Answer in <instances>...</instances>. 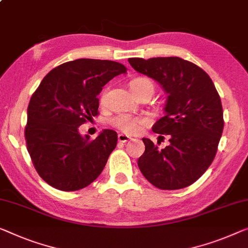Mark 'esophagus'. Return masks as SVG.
<instances>
[{
	"instance_id": "34e87169",
	"label": "esophagus",
	"mask_w": 248,
	"mask_h": 248,
	"mask_svg": "<svg viewBox=\"0 0 248 248\" xmlns=\"http://www.w3.org/2000/svg\"><path fill=\"white\" fill-rule=\"evenodd\" d=\"M132 138L131 137H129L127 135H124V134H119L118 135V140H119V142H127L129 140H131Z\"/></svg>"
}]
</instances>
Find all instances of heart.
Wrapping results in <instances>:
<instances>
[{"label": "heart", "mask_w": 248, "mask_h": 248, "mask_svg": "<svg viewBox=\"0 0 248 248\" xmlns=\"http://www.w3.org/2000/svg\"><path fill=\"white\" fill-rule=\"evenodd\" d=\"M130 89L135 94H138L140 91L145 89H151L154 91V83L150 79L146 77H138L130 81ZM107 95H108V89H105L100 94V102L105 103ZM110 125L116 128L117 130L124 132L125 135H136L141 130L142 125L146 124V119L139 116H132L129 113H119L112 117L109 120Z\"/></svg>", "instance_id": "b5f03b06"}]
</instances>
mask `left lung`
Returning <instances> with one entry per match:
<instances>
[{"label":"left lung","instance_id":"left-lung-1","mask_svg":"<svg viewBox=\"0 0 248 248\" xmlns=\"http://www.w3.org/2000/svg\"><path fill=\"white\" fill-rule=\"evenodd\" d=\"M136 71L159 82L168 97L165 116L153 131L168 135L170 145L159 149L143 138L145 153L138 167L145 178L162 190L190 186L212 164L224 129L220 97L209 76L178 57L131 58Z\"/></svg>","mask_w":248,"mask_h":248}]
</instances>
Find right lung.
<instances>
[{
  "label": "right lung",
  "instance_id": "obj_1",
  "mask_svg": "<svg viewBox=\"0 0 248 248\" xmlns=\"http://www.w3.org/2000/svg\"><path fill=\"white\" fill-rule=\"evenodd\" d=\"M125 72L119 62L78 59L55 66L33 92L25 142L36 172L50 186L80 190L103 170L117 146V132L106 129L91 140L78 128L99 114L102 87Z\"/></svg>",
  "mask_w": 248,
  "mask_h": 248
}]
</instances>
